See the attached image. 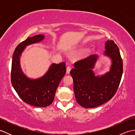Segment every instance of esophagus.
Here are the masks:
<instances>
[{
  "mask_svg": "<svg viewBox=\"0 0 135 135\" xmlns=\"http://www.w3.org/2000/svg\"><path fill=\"white\" fill-rule=\"evenodd\" d=\"M71 71V67L70 66H67V74H69Z\"/></svg>",
  "mask_w": 135,
  "mask_h": 135,
  "instance_id": "1",
  "label": "esophagus"
}]
</instances>
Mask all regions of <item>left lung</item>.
Here are the masks:
<instances>
[{
	"instance_id": "left-lung-1",
	"label": "left lung",
	"mask_w": 135,
	"mask_h": 135,
	"mask_svg": "<svg viewBox=\"0 0 135 135\" xmlns=\"http://www.w3.org/2000/svg\"><path fill=\"white\" fill-rule=\"evenodd\" d=\"M104 55L110 59V70L103 75L93 71L97 54H91L74 63L70 71L74 81L76 102L86 108H94L110 100L118 89L123 72V62L119 49L113 41L105 43Z\"/></svg>"
}]
</instances>
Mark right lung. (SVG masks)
<instances>
[{"instance_id": "obj_1", "label": "right lung", "mask_w": 135, "mask_h": 135, "mask_svg": "<svg viewBox=\"0 0 135 135\" xmlns=\"http://www.w3.org/2000/svg\"><path fill=\"white\" fill-rule=\"evenodd\" d=\"M44 35L28 37L17 46L14 51L11 64V84L24 102L39 107H45L53 102L57 88L66 73L65 63H52L47 72L38 78L28 77L22 71L20 57L27 46L41 42Z\"/></svg>"}]
</instances>
